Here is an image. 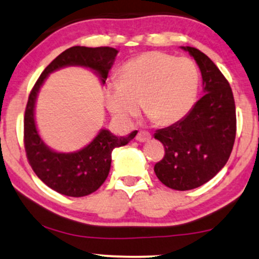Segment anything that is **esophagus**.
Wrapping results in <instances>:
<instances>
[{"label":"esophagus","mask_w":259,"mask_h":259,"mask_svg":"<svg viewBox=\"0 0 259 259\" xmlns=\"http://www.w3.org/2000/svg\"><path fill=\"white\" fill-rule=\"evenodd\" d=\"M136 139L140 143H145V142H148V140L151 139V135H150L149 132H146V131H139L138 135H137V137H136Z\"/></svg>","instance_id":"34e87169"}]
</instances>
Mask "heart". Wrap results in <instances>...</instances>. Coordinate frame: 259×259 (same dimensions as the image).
Here are the masks:
<instances>
[{
    "mask_svg": "<svg viewBox=\"0 0 259 259\" xmlns=\"http://www.w3.org/2000/svg\"><path fill=\"white\" fill-rule=\"evenodd\" d=\"M197 66L187 57L150 52L126 62L120 80L105 85V105L121 123L130 124L143 111L152 122L167 126L191 110L198 91Z\"/></svg>",
    "mask_w": 259,
    "mask_h": 259,
    "instance_id": "obj_1",
    "label": "heart"
}]
</instances>
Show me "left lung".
Here are the masks:
<instances>
[{
	"instance_id": "1",
	"label": "left lung",
	"mask_w": 259,
	"mask_h": 259,
	"mask_svg": "<svg viewBox=\"0 0 259 259\" xmlns=\"http://www.w3.org/2000/svg\"><path fill=\"white\" fill-rule=\"evenodd\" d=\"M196 60L203 78V97L179 122L156 131L164 156L155 164L156 177L173 190L204 185L227 163L237 135V115L231 86L205 54L183 47Z\"/></svg>"
}]
</instances>
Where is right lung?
Listing matches in <instances>:
<instances>
[{"label": "right lung", "mask_w": 259, "mask_h": 259, "mask_svg": "<svg viewBox=\"0 0 259 259\" xmlns=\"http://www.w3.org/2000/svg\"><path fill=\"white\" fill-rule=\"evenodd\" d=\"M117 50L110 47H72L60 54L44 69L28 96L24 116V144L27 161L47 186L68 197H84L102 186L110 170L111 151L135 138L137 131L127 137H116L102 130L84 149L62 154L49 149L40 139L34 122V103L41 84L49 73L66 66H82L92 69L107 80Z\"/></svg>", "instance_id": "obj_1"}]
</instances>
